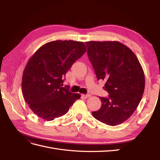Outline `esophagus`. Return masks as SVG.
<instances>
[{
	"label": "esophagus",
	"mask_w": 160,
	"mask_h": 160,
	"mask_svg": "<svg viewBox=\"0 0 160 160\" xmlns=\"http://www.w3.org/2000/svg\"><path fill=\"white\" fill-rule=\"evenodd\" d=\"M82 95H83L85 98H89L91 96V94H83Z\"/></svg>",
	"instance_id": "1"
}]
</instances>
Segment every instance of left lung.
<instances>
[{"label":"left lung","instance_id":"8db88e82","mask_svg":"<svg viewBox=\"0 0 160 160\" xmlns=\"http://www.w3.org/2000/svg\"><path fill=\"white\" fill-rule=\"evenodd\" d=\"M88 55L98 80L105 81L108 98L92 112L99 122L111 126L122 123L134 113L142 98L145 75L133 52L118 41H88Z\"/></svg>","mask_w":160,"mask_h":160}]
</instances>
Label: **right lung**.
I'll list each match as a JSON object with an SVG mask.
<instances>
[{"label": "right lung", "instance_id": "add662e5", "mask_svg": "<svg viewBox=\"0 0 160 160\" xmlns=\"http://www.w3.org/2000/svg\"><path fill=\"white\" fill-rule=\"evenodd\" d=\"M86 51L83 42L54 41L41 46L28 61L22 74V91L38 117L47 121L61 117L81 98L62 86L66 72Z\"/></svg>", "mask_w": 160, "mask_h": 160}]
</instances>
